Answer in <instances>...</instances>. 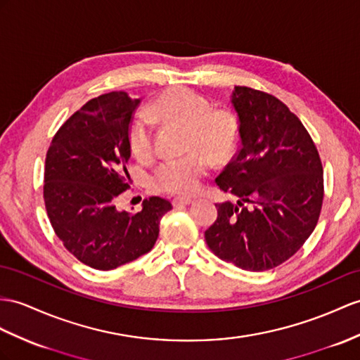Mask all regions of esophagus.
<instances>
[{
  "label": "esophagus",
  "mask_w": 360,
  "mask_h": 360,
  "mask_svg": "<svg viewBox=\"0 0 360 360\" xmlns=\"http://www.w3.org/2000/svg\"><path fill=\"white\" fill-rule=\"evenodd\" d=\"M192 203V198H188V197H175L172 200V205L174 207H180V206H188Z\"/></svg>",
  "instance_id": "1"
}]
</instances>
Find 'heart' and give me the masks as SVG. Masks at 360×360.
<instances>
[{"mask_svg": "<svg viewBox=\"0 0 360 360\" xmlns=\"http://www.w3.org/2000/svg\"><path fill=\"white\" fill-rule=\"evenodd\" d=\"M153 119L188 129L186 150L191 151L180 159L165 160L154 169L151 185L160 192L177 195L195 192L209 172L210 160H227L238 145V124L232 112L214 110L206 96L177 86L131 122L128 142L139 159H150L154 154Z\"/></svg>", "mask_w": 360, "mask_h": 360, "instance_id": "obj_1", "label": "heart"}]
</instances>
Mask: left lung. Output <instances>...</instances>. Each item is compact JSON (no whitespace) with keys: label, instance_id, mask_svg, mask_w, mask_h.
I'll list each match as a JSON object with an SVG mask.
<instances>
[{"label":"left lung","instance_id":"8db88e82","mask_svg":"<svg viewBox=\"0 0 360 360\" xmlns=\"http://www.w3.org/2000/svg\"><path fill=\"white\" fill-rule=\"evenodd\" d=\"M238 151L217 177L236 203H217L205 232L220 259L264 271L292 258L318 224L323 201L322 162L309 131L284 102L235 86Z\"/></svg>","mask_w":360,"mask_h":360}]
</instances>
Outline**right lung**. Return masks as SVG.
<instances>
[{
  "label": "right lung",
  "instance_id": "right-lung-1",
  "mask_svg": "<svg viewBox=\"0 0 360 360\" xmlns=\"http://www.w3.org/2000/svg\"><path fill=\"white\" fill-rule=\"evenodd\" d=\"M140 99L111 91L90 99L51 139L44 203L64 248L85 266L112 270L150 252L169 200L150 197L137 214L117 210L128 185V129Z\"/></svg>",
  "mask_w": 360,
  "mask_h": 360
}]
</instances>
